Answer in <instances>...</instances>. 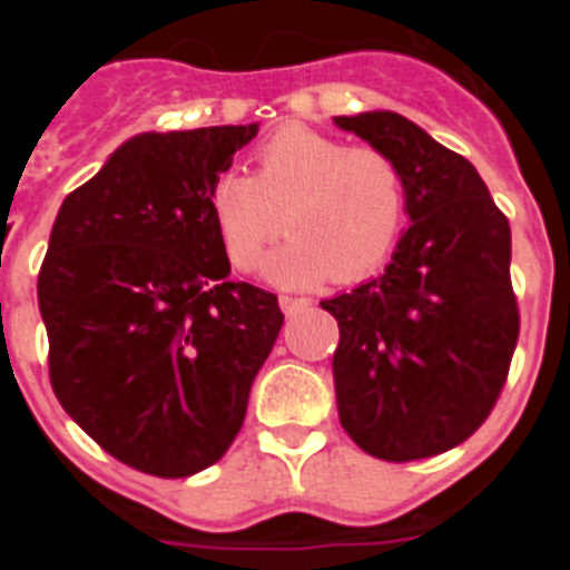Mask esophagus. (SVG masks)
I'll return each instance as SVG.
<instances>
[{
	"label": "esophagus",
	"mask_w": 570,
	"mask_h": 570,
	"mask_svg": "<svg viewBox=\"0 0 570 570\" xmlns=\"http://www.w3.org/2000/svg\"><path fill=\"white\" fill-rule=\"evenodd\" d=\"M308 305H311V302L302 299V296H279V308H282V314H285V316L299 314V311H305Z\"/></svg>",
	"instance_id": "esophagus-1"
}]
</instances>
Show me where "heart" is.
Wrapping results in <instances>:
<instances>
[{
    "instance_id": "1",
    "label": "heart",
    "mask_w": 570,
    "mask_h": 570,
    "mask_svg": "<svg viewBox=\"0 0 570 570\" xmlns=\"http://www.w3.org/2000/svg\"><path fill=\"white\" fill-rule=\"evenodd\" d=\"M208 203L236 271H254L285 228L288 239L265 256L262 276L276 288H314L380 268L405 225L407 185L385 150L291 125L256 148L254 176H216Z\"/></svg>"
}]
</instances>
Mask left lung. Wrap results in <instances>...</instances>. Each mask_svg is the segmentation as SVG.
<instances>
[{"instance_id": "left-lung-1", "label": "left lung", "mask_w": 570, "mask_h": 570, "mask_svg": "<svg viewBox=\"0 0 570 570\" xmlns=\"http://www.w3.org/2000/svg\"><path fill=\"white\" fill-rule=\"evenodd\" d=\"M334 122L402 165L411 219L376 279L320 302L340 322V422L376 460H425L465 442L505 385L520 336L511 225L465 156L405 116Z\"/></svg>"}]
</instances>
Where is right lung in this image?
Listing matches in <instances>:
<instances>
[{
  "mask_svg": "<svg viewBox=\"0 0 570 570\" xmlns=\"http://www.w3.org/2000/svg\"><path fill=\"white\" fill-rule=\"evenodd\" d=\"M259 125L139 134L65 196L39 271L53 394L136 471H205L239 434L282 328L279 302L230 282L210 188Z\"/></svg>",
  "mask_w": 570,
  "mask_h": 570,
  "instance_id": "obj_1",
  "label": "right lung"
}]
</instances>
